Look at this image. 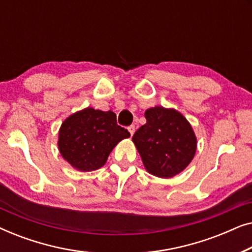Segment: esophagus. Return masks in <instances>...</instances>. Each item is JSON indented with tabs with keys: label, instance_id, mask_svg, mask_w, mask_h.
Returning a JSON list of instances; mask_svg holds the SVG:
<instances>
[{
	"label": "esophagus",
	"instance_id": "esophagus-1",
	"mask_svg": "<svg viewBox=\"0 0 252 252\" xmlns=\"http://www.w3.org/2000/svg\"><path fill=\"white\" fill-rule=\"evenodd\" d=\"M128 132L130 133V135H133L134 132H135V126H134V125H130V126L128 127Z\"/></svg>",
	"mask_w": 252,
	"mask_h": 252
}]
</instances>
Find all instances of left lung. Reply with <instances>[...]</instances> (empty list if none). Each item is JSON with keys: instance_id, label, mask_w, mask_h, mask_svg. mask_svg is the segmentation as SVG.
Segmentation results:
<instances>
[{"instance_id": "1", "label": "left lung", "mask_w": 252, "mask_h": 252, "mask_svg": "<svg viewBox=\"0 0 252 252\" xmlns=\"http://www.w3.org/2000/svg\"><path fill=\"white\" fill-rule=\"evenodd\" d=\"M147 123L132 137L146 170L158 178H172L195 156L197 141L188 120L174 109L155 106L144 112Z\"/></svg>"}]
</instances>
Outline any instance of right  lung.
Masks as SVG:
<instances>
[{
    "instance_id": "obj_1",
    "label": "right lung",
    "mask_w": 252,
    "mask_h": 252,
    "mask_svg": "<svg viewBox=\"0 0 252 252\" xmlns=\"http://www.w3.org/2000/svg\"><path fill=\"white\" fill-rule=\"evenodd\" d=\"M116 113L86 108L67 117L58 133V149L67 163L82 172L102 167L117 143L130 136L117 125Z\"/></svg>"
}]
</instances>
